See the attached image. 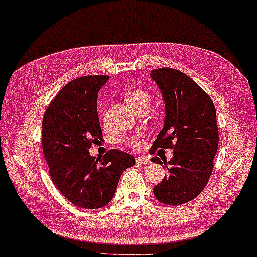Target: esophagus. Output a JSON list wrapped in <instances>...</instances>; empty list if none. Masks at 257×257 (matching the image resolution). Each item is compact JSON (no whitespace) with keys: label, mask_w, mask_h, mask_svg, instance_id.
I'll return each mask as SVG.
<instances>
[{"label":"esophagus","mask_w":257,"mask_h":257,"mask_svg":"<svg viewBox=\"0 0 257 257\" xmlns=\"http://www.w3.org/2000/svg\"><path fill=\"white\" fill-rule=\"evenodd\" d=\"M136 160H137V163L142 164V165H146V164L151 163V160H149L147 156H138Z\"/></svg>","instance_id":"34e87169"}]
</instances>
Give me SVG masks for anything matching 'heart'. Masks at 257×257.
<instances>
[{"mask_svg":"<svg viewBox=\"0 0 257 257\" xmlns=\"http://www.w3.org/2000/svg\"><path fill=\"white\" fill-rule=\"evenodd\" d=\"M126 100H127L128 104L132 106L140 103V102L149 101V95L145 90L132 89L126 94ZM121 142L127 146H131V147H137V146L140 145V140L138 137H125L121 139Z\"/></svg>","mask_w":257,"mask_h":257,"instance_id":"heart-1","label":"heart"}]
</instances>
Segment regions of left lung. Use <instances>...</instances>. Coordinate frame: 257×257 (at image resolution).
I'll list each match as a JSON object with an SVG mask.
<instances>
[{
    "mask_svg": "<svg viewBox=\"0 0 257 257\" xmlns=\"http://www.w3.org/2000/svg\"><path fill=\"white\" fill-rule=\"evenodd\" d=\"M151 77L165 103L164 126L154 141L151 154L157 148H172L173 157L162 162L168 175L153 188L160 202L179 206L191 201L206 187L214 169L218 147L216 109L211 98L193 79L178 70H153Z\"/></svg>",
    "mask_w": 257,
    "mask_h": 257,
    "instance_id": "1",
    "label": "left lung"
}]
</instances>
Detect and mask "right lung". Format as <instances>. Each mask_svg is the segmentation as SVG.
<instances>
[{"mask_svg": "<svg viewBox=\"0 0 257 257\" xmlns=\"http://www.w3.org/2000/svg\"><path fill=\"white\" fill-rule=\"evenodd\" d=\"M109 76H85L63 87L47 108L42 120V151L49 175L61 194L85 209L104 207L115 195L132 155L111 149L90 156L92 144L102 140L97 93Z\"/></svg>", "mask_w": 257, "mask_h": 257, "instance_id": "obj_1", "label": "right lung"}]
</instances>
